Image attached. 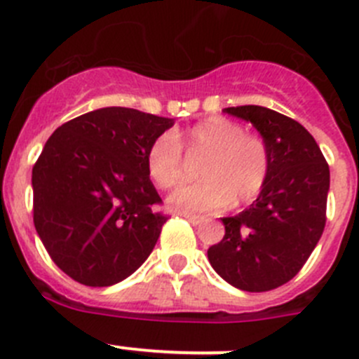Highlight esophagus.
<instances>
[{"mask_svg":"<svg viewBox=\"0 0 359 359\" xmlns=\"http://www.w3.org/2000/svg\"><path fill=\"white\" fill-rule=\"evenodd\" d=\"M184 219H187L189 220L191 224H193V226H200V224L203 222V217H200V215H184Z\"/></svg>","mask_w":359,"mask_h":359,"instance_id":"34e87169","label":"esophagus"}]
</instances>
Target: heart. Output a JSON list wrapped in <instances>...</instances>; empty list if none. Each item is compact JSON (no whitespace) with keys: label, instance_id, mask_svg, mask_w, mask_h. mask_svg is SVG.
Returning a JSON list of instances; mask_svg holds the SVG:
<instances>
[{"label":"heart","instance_id":"obj_1","mask_svg":"<svg viewBox=\"0 0 359 359\" xmlns=\"http://www.w3.org/2000/svg\"><path fill=\"white\" fill-rule=\"evenodd\" d=\"M182 149L205 154L200 165L203 180L170 194L168 208L177 213H215L236 203L255 200L267 182L271 154L266 140L247 133L243 125L224 116H212L191 128L163 133L151 142L146 168L161 189L184 180Z\"/></svg>","mask_w":359,"mask_h":359}]
</instances>
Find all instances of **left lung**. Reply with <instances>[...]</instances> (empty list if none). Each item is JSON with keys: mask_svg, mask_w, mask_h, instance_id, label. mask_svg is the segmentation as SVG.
Listing matches in <instances>:
<instances>
[{"mask_svg": "<svg viewBox=\"0 0 359 359\" xmlns=\"http://www.w3.org/2000/svg\"><path fill=\"white\" fill-rule=\"evenodd\" d=\"M224 112L259 130L269 147L271 168L250 208L224 217L226 234L208 248V260L240 290H274L302 269L323 234L330 170L316 140L295 119L262 106Z\"/></svg>", "mask_w": 359, "mask_h": 359, "instance_id": "1", "label": "left lung"}]
</instances>
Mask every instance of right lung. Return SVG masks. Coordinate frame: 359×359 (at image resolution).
Returning <instances> with one entry per match:
<instances>
[{
    "label": "right lung",
    "instance_id": "obj_1",
    "mask_svg": "<svg viewBox=\"0 0 359 359\" xmlns=\"http://www.w3.org/2000/svg\"><path fill=\"white\" fill-rule=\"evenodd\" d=\"M173 119L102 107L52 133L32 166L34 227L57 267L86 287L135 273L168 215L146 168L151 142Z\"/></svg>",
    "mask_w": 359,
    "mask_h": 359
}]
</instances>
